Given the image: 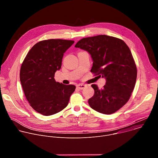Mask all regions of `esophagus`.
<instances>
[{
  "label": "esophagus",
  "mask_w": 158,
  "mask_h": 158,
  "mask_svg": "<svg viewBox=\"0 0 158 158\" xmlns=\"http://www.w3.org/2000/svg\"><path fill=\"white\" fill-rule=\"evenodd\" d=\"M77 87L79 89H83L85 87V85L84 84H78L77 85Z\"/></svg>",
  "instance_id": "34e87169"
}]
</instances>
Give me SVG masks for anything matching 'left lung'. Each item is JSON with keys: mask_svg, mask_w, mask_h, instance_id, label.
<instances>
[{"mask_svg": "<svg viewBox=\"0 0 158 158\" xmlns=\"http://www.w3.org/2000/svg\"><path fill=\"white\" fill-rule=\"evenodd\" d=\"M75 47L91 54V73L106 80L102 89L91 85L94 94L88 100L90 107L102 114L114 113L129 101L136 81V65L129 47L123 40L106 35L83 38Z\"/></svg>", "mask_w": 158, "mask_h": 158, "instance_id": "left-lung-1", "label": "left lung"}]
</instances>
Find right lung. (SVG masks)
<instances>
[{
  "label": "right lung",
  "mask_w": 158,
  "mask_h": 158,
  "mask_svg": "<svg viewBox=\"0 0 158 158\" xmlns=\"http://www.w3.org/2000/svg\"><path fill=\"white\" fill-rule=\"evenodd\" d=\"M74 41L48 39L36 43L22 62L20 80L30 106L44 116L55 114L68 105L76 86L54 79L62 65L64 53Z\"/></svg>",
  "instance_id": "add662e5"
}]
</instances>
